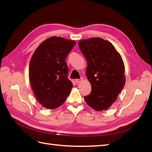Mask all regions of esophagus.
I'll use <instances>...</instances> for the list:
<instances>
[{"mask_svg": "<svg viewBox=\"0 0 152 152\" xmlns=\"http://www.w3.org/2000/svg\"><path fill=\"white\" fill-rule=\"evenodd\" d=\"M82 80H83V78H82V77H81V78H80V79H76V80H75V82H76L77 84H78V83H80L81 82H82Z\"/></svg>", "mask_w": 152, "mask_h": 152, "instance_id": "esophagus-1", "label": "esophagus"}]
</instances>
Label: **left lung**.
<instances>
[{"label":"left lung","instance_id":"1","mask_svg":"<svg viewBox=\"0 0 152 152\" xmlns=\"http://www.w3.org/2000/svg\"><path fill=\"white\" fill-rule=\"evenodd\" d=\"M78 45L87 60L86 76L92 88L84 99L94 110H105L124 86L125 67L121 56L110 42L100 37L81 40Z\"/></svg>","mask_w":152,"mask_h":152}]
</instances>
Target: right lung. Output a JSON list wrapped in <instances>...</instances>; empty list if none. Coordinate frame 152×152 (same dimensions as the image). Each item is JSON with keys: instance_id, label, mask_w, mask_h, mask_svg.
Masks as SVG:
<instances>
[{"instance_id": "obj_1", "label": "right lung", "mask_w": 152, "mask_h": 152, "mask_svg": "<svg viewBox=\"0 0 152 152\" xmlns=\"http://www.w3.org/2000/svg\"><path fill=\"white\" fill-rule=\"evenodd\" d=\"M75 41L59 37L47 39L35 50L29 65V80L35 96L45 108L61 105L73 85L68 79L65 59Z\"/></svg>"}]
</instances>
